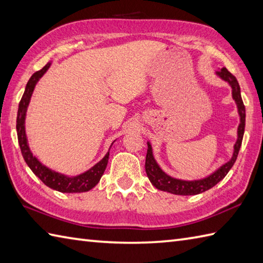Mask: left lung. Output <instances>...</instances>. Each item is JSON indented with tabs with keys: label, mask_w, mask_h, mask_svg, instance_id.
<instances>
[{
	"label": "left lung",
	"mask_w": 263,
	"mask_h": 263,
	"mask_svg": "<svg viewBox=\"0 0 263 263\" xmlns=\"http://www.w3.org/2000/svg\"><path fill=\"white\" fill-rule=\"evenodd\" d=\"M216 76L220 78L223 82H226L230 88H232V98L235 101V104L237 106V114L239 116V124L237 127V139L234 144L233 155L229 161L220 165L217 170L202 177L199 179L185 180L171 177L160 167L157 160L154 158L153 148L151 143L147 141V153L145 160V170L151 184L160 191L171 193L175 195H196L212 189L214 185H217L219 181L224 178V176L228 174V171L232 169L235 161H236L237 155L239 152L240 145H242L244 129H245V106L243 103L242 96H240V87L238 85L237 79L230 73L226 68L222 67L216 71Z\"/></svg>",
	"instance_id": "1"
}]
</instances>
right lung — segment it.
Here are the masks:
<instances>
[{"label": "right lung", "mask_w": 263, "mask_h": 263, "mask_svg": "<svg viewBox=\"0 0 263 263\" xmlns=\"http://www.w3.org/2000/svg\"><path fill=\"white\" fill-rule=\"evenodd\" d=\"M52 62H47L44 67H43L40 71H36L33 76L28 80L26 85L25 92L21 101L19 103L18 108V116H17V134H18V142L20 145L21 153L27 165L30 168V170L39 177V178L50 189L61 192V193H84L88 192L98 185L101 179L102 175L104 174L106 165L109 161L110 155V148L112 144L109 147V151L102 158L100 161L94 164L92 168H89L87 171L83 174H79L77 176H68L61 173H58L46 167L43 164L39 159L31 152L29 147L28 138H27L26 134V116H27V109H28L31 95L34 93L35 86L39 83V80L44 76V73L49 70Z\"/></svg>", "instance_id": "add662e5"}]
</instances>
